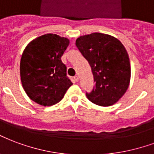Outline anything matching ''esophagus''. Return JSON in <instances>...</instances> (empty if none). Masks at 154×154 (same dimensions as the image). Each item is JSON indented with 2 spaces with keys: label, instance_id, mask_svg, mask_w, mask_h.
<instances>
[{
  "label": "esophagus",
  "instance_id": "esophagus-1",
  "mask_svg": "<svg viewBox=\"0 0 154 154\" xmlns=\"http://www.w3.org/2000/svg\"><path fill=\"white\" fill-rule=\"evenodd\" d=\"M78 80H79V77H77V76L74 77V81H75V82H78Z\"/></svg>",
  "mask_w": 154,
  "mask_h": 154
}]
</instances>
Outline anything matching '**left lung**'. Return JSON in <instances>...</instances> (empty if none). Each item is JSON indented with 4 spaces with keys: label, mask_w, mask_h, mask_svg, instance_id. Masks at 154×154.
I'll list each match as a JSON object with an SVG mask.
<instances>
[{
    "label": "left lung",
    "mask_w": 154,
    "mask_h": 154,
    "mask_svg": "<svg viewBox=\"0 0 154 154\" xmlns=\"http://www.w3.org/2000/svg\"><path fill=\"white\" fill-rule=\"evenodd\" d=\"M76 45L90 63L95 82L86 97L103 107L117 103L131 80L129 55L124 45L114 36L100 32L81 36Z\"/></svg>",
    "instance_id": "left-lung-1"
}]
</instances>
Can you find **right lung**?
Listing matches in <instances>:
<instances>
[{"label":"right lung","mask_w":154,"mask_h":154,"mask_svg":"<svg viewBox=\"0 0 154 154\" xmlns=\"http://www.w3.org/2000/svg\"><path fill=\"white\" fill-rule=\"evenodd\" d=\"M69 40L48 33L30 42L20 60V77L31 100L42 106H52L62 100L72 83L61 57Z\"/></svg>","instance_id":"add662e5"}]
</instances>
